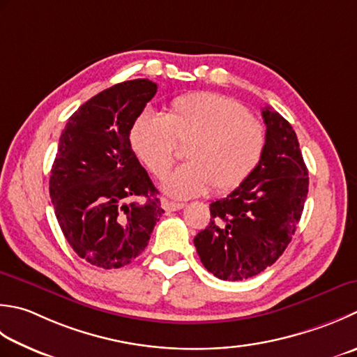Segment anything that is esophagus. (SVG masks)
I'll return each mask as SVG.
<instances>
[{
	"label": "esophagus",
	"mask_w": 357,
	"mask_h": 357,
	"mask_svg": "<svg viewBox=\"0 0 357 357\" xmlns=\"http://www.w3.org/2000/svg\"><path fill=\"white\" fill-rule=\"evenodd\" d=\"M162 208L165 212H176V211H181V208L184 207L183 202H173V201H169V199H162Z\"/></svg>",
	"instance_id": "esophagus-1"
}]
</instances>
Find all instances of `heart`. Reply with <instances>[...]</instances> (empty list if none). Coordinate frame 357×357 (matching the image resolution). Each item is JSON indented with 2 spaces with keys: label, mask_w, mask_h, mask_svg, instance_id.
<instances>
[{
  "label": "heart",
  "mask_w": 357,
  "mask_h": 357,
  "mask_svg": "<svg viewBox=\"0 0 357 357\" xmlns=\"http://www.w3.org/2000/svg\"><path fill=\"white\" fill-rule=\"evenodd\" d=\"M130 142L137 158L156 178H165L186 145L188 162L165 179L167 195L187 199L243 185L266 153L264 125L238 100L215 93L174 99L165 116L144 113L131 127Z\"/></svg>",
  "instance_id": "b5f03b06"
}]
</instances>
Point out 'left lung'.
I'll use <instances>...</instances> for the list:
<instances>
[{
    "instance_id": "1",
    "label": "left lung",
    "mask_w": 357,
    "mask_h": 357,
    "mask_svg": "<svg viewBox=\"0 0 357 357\" xmlns=\"http://www.w3.org/2000/svg\"><path fill=\"white\" fill-rule=\"evenodd\" d=\"M266 153L246 183L211 204V222L195 236L204 268L238 282L272 266L291 243L308 195V169L291 123L264 107Z\"/></svg>"
}]
</instances>
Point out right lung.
Listing matches in <instances>:
<instances>
[{"label": "right lung", "mask_w": 357, "mask_h": 357, "mask_svg": "<svg viewBox=\"0 0 357 357\" xmlns=\"http://www.w3.org/2000/svg\"><path fill=\"white\" fill-rule=\"evenodd\" d=\"M156 91L149 79L117 83L83 103L61 131L49 195L69 246L97 268L130 264L164 213L130 142Z\"/></svg>", "instance_id": "obj_1"}]
</instances>
